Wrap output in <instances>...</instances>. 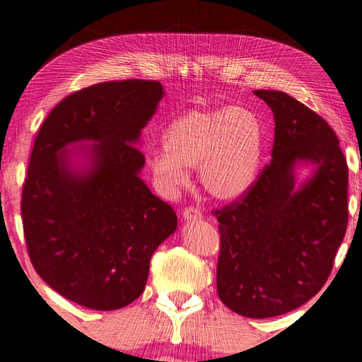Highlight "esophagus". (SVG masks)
<instances>
[{
	"mask_svg": "<svg viewBox=\"0 0 362 362\" xmlns=\"http://www.w3.org/2000/svg\"><path fill=\"white\" fill-rule=\"evenodd\" d=\"M182 216L187 221H194V220H201L202 218V212L196 207H185L182 212Z\"/></svg>",
	"mask_w": 362,
	"mask_h": 362,
	"instance_id": "esophagus-1",
	"label": "esophagus"
}]
</instances>
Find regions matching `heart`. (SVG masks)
<instances>
[{
  "label": "heart",
  "instance_id": "b5f03b06",
  "mask_svg": "<svg viewBox=\"0 0 362 362\" xmlns=\"http://www.w3.org/2000/svg\"><path fill=\"white\" fill-rule=\"evenodd\" d=\"M266 129L247 107L188 110L169 123L163 146L148 156L155 182L173 193L189 180L196 168L204 192L216 201L245 196L258 179Z\"/></svg>",
  "mask_w": 362,
  "mask_h": 362
}]
</instances>
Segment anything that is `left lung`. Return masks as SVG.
Masks as SVG:
<instances>
[{"instance_id":"1","label":"left lung","mask_w":362,"mask_h":362,"mask_svg":"<svg viewBox=\"0 0 362 362\" xmlns=\"http://www.w3.org/2000/svg\"><path fill=\"white\" fill-rule=\"evenodd\" d=\"M274 112L271 164L252 189L216 210V291L248 318H271L312 299L332 271L348 223V166L323 118L279 90H256ZM311 174L297 182L295 170Z\"/></svg>"}]
</instances>
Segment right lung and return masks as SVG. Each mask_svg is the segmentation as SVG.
Instances as JSON below:
<instances>
[{
  "label": "right lung",
  "mask_w": 362,
  "mask_h": 362,
  "mask_svg": "<svg viewBox=\"0 0 362 362\" xmlns=\"http://www.w3.org/2000/svg\"><path fill=\"white\" fill-rule=\"evenodd\" d=\"M163 95L156 81L91 85L57 104L36 136L22 193L26 247L39 277L78 305L136 300L177 229L173 207L141 179L136 147Z\"/></svg>",
  "instance_id": "add662e5"
}]
</instances>
